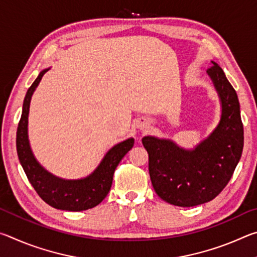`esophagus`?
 <instances>
[{
    "mask_svg": "<svg viewBox=\"0 0 257 257\" xmlns=\"http://www.w3.org/2000/svg\"><path fill=\"white\" fill-rule=\"evenodd\" d=\"M137 127L142 130H146L147 128H149V123H147V121H143V122H139L137 124Z\"/></svg>",
    "mask_w": 257,
    "mask_h": 257,
    "instance_id": "esophagus-1",
    "label": "esophagus"
}]
</instances>
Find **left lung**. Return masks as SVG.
<instances>
[{"label": "left lung", "instance_id": "1", "mask_svg": "<svg viewBox=\"0 0 257 257\" xmlns=\"http://www.w3.org/2000/svg\"><path fill=\"white\" fill-rule=\"evenodd\" d=\"M206 72L222 107L220 122L210 136L194 150L182 149L170 139H142L149 153L155 193L176 206H196L215 198L228 185L241 158L243 127L236 90L214 61Z\"/></svg>", "mask_w": 257, "mask_h": 257}]
</instances>
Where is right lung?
<instances>
[{
    "label": "right lung",
    "instance_id": "1",
    "mask_svg": "<svg viewBox=\"0 0 257 257\" xmlns=\"http://www.w3.org/2000/svg\"><path fill=\"white\" fill-rule=\"evenodd\" d=\"M50 69H44L29 87L24 99L23 114L17 129V152L21 167L36 193L52 207L64 211H85L98 205L111 189L113 173L123 156L133 149L134 138L119 143L107 152L92 175L82 179L66 180L55 177L37 162L28 139V114L30 99Z\"/></svg>",
    "mask_w": 257,
    "mask_h": 257
}]
</instances>
